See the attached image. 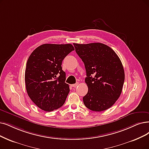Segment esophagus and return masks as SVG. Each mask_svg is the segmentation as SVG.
I'll use <instances>...</instances> for the list:
<instances>
[{
  "mask_svg": "<svg viewBox=\"0 0 149 149\" xmlns=\"http://www.w3.org/2000/svg\"><path fill=\"white\" fill-rule=\"evenodd\" d=\"M79 85V82H76V84H72L71 85V86H72L73 87H77Z\"/></svg>",
  "mask_w": 149,
  "mask_h": 149,
  "instance_id": "1",
  "label": "esophagus"
}]
</instances>
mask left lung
Returning a JSON list of instances; mask_svg holds the SVG:
<instances>
[{
  "label": "left lung",
  "mask_w": 149,
  "mask_h": 149,
  "mask_svg": "<svg viewBox=\"0 0 149 149\" xmlns=\"http://www.w3.org/2000/svg\"><path fill=\"white\" fill-rule=\"evenodd\" d=\"M73 45L86 70L88 92L83 97L84 105L93 111L109 109L119 98L124 83L125 73L119 57L103 43Z\"/></svg>",
  "instance_id": "8db88e82"
}]
</instances>
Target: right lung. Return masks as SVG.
Wrapping results in <instances>:
<instances>
[{"mask_svg":"<svg viewBox=\"0 0 149 149\" xmlns=\"http://www.w3.org/2000/svg\"><path fill=\"white\" fill-rule=\"evenodd\" d=\"M72 45L44 44L29 56L25 71L27 94L39 108L50 112L63 106L70 92L62 62L74 51Z\"/></svg>","mask_w":149,"mask_h":149,"instance_id":"obj_1","label":"right lung"}]
</instances>
